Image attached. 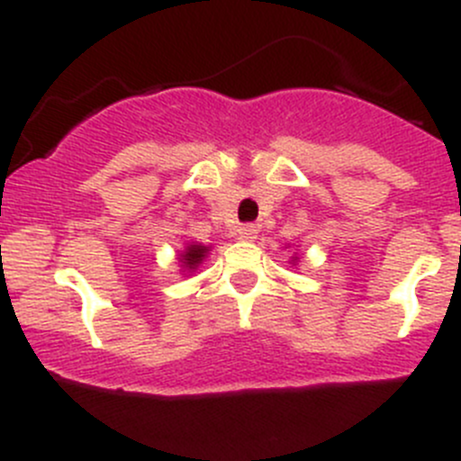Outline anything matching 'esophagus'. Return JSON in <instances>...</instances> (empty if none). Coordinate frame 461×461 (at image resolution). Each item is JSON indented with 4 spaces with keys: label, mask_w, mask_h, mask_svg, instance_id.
I'll list each match as a JSON object with an SVG mask.
<instances>
[{
    "label": "esophagus",
    "mask_w": 461,
    "mask_h": 461,
    "mask_svg": "<svg viewBox=\"0 0 461 461\" xmlns=\"http://www.w3.org/2000/svg\"><path fill=\"white\" fill-rule=\"evenodd\" d=\"M258 232H259V229L255 224H241L240 229H237V237L244 241H253L255 237H258Z\"/></svg>",
    "instance_id": "1"
}]
</instances>
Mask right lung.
<instances>
[{
  "label": "right lung",
  "instance_id": "add662e5",
  "mask_svg": "<svg viewBox=\"0 0 461 461\" xmlns=\"http://www.w3.org/2000/svg\"><path fill=\"white\" fill-rule=\"evenodd\" d=\"M206 253H208V246L190 244L188 249H185V253L181 255V262H184V267L194 268V267H199V262H202L203 258H206Z\"/></svg>",
  "mask_w": 461,
  "mask_h": 461
}]
</instances>
